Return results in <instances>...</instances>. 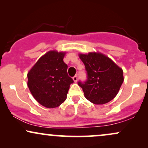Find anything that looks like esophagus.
Segmentation results:
<instances>
[{"label":"esophagus","mask_w":148,"mask_h":148,"mask_svg":"<svg viewBox=\"0 0 148 148\" xmlns=\"http://www.w3.org/2000/svg\"><path fill=\"white\" fill-rule=\"evenodd\" d=\"M72 79H73V81H74V83H76V82H77V81H78V77H77V76H74V77L72 78Z\"/></svg>","instance_id":"obj_1"}]
</instances>
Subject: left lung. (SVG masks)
<instances>
[{"label": "left lung", "mask_w": 148, "mask_h": 148, "mask_svg": "<svg viewBox=\"0 0 148 148\" xmlns=\"http://www.w3.org/2000/svg\"><path fill=\"white\" fill-rule=\"evenodd\" d=\"M88 74L86 82H79L85 97L95 104L109 102L118 95L124 81L123 70L100 52L79 53Z\"/></svg>", "instance_id": "1"}]
</instances>
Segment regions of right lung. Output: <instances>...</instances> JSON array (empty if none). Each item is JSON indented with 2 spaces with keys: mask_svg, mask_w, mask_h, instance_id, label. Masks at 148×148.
I'll use <instances>...</instances> for the list:
<instances>
[{
  "mask_svg": "<svg viewBox=\"0 0 148 148\" xmlns=\"http://www.w3.org/2000/svg\"><path fill=\"white\" fill-rule=\"evenodd\" d=\"M66 52L51 50L39 58L28 72V84L32 95L42 106L56 108L67 99L74 82L67 72L63 58Z\"/></svg>",
  "mask_w": 148,
  "mask_h": 148,
  "instance_id": "1",
  "label": "right lung"
}]
</instances>
